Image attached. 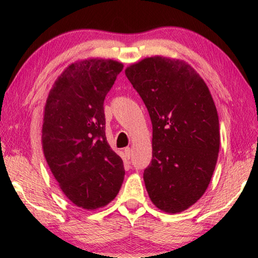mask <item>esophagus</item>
Instances as JSON below:
<instances>
[{
  "mask_svg": "<svg viewBox=\"0 0 258 258\" xmlns=\"http://www.w3.org/2000/svg\"><path fill=\"white\" fill-rule=\"evenodd\" d=\"M125 155L127 158H130L131 155H132V149L131 148H125Z\"/></svg>",
  "mask_w": 258,
  "mask_h": 258,
  "instance_id": "34e87169",
  "label": "esophagus"
}]
</instances>
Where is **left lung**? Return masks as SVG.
<instances>
[{
    "instance_id": "1",
    "label": "left lung",
    "mask_w": 258,
    "mask_h": 258,
    "mask_svg": "<svg viewBox=\"0 0 258 258\" xmlns=\"http://www.w3.org/2000/svg\"><path fill=\"white\" fill-rule=\"evenodd\" d=\"M149 111L152 160L143 173L152 204L174 214L202 198L220 151V124L208 86L189 63L155 55L125 69Z\"/></svg>"
}]
</instances>
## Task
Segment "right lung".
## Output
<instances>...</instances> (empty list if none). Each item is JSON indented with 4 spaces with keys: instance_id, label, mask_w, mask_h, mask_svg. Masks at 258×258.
<instances>
[{
    "instance_id": "add662e5",
    "label": "right lung",
    "mask_w": 258,
    "mask_h": 258,
    "mask_svg": "<svg viewBox=\"0 0 258 258\" xmlns=\"http://www.w3.org/2000/svg\"><path fill=\"white\" fill-rule=\"evenodd\" d=\"M123 67L101 58L69 64L50 90L43 112L46 163L63 195L87 211L107 206L124 180L123 160L107 142L103 110Z\"/></svg>"
}]
</instances>
